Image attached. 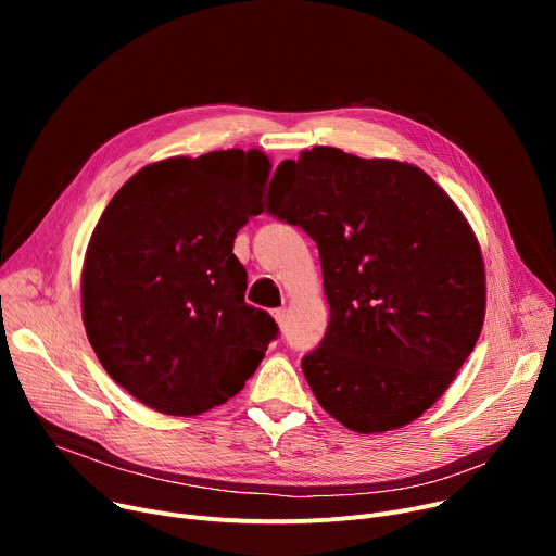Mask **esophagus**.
Instances as JSON below:
<instances>
[{
	"instance_id": "esophagus-1",
	"label": "esophagus",
	"mask_w": 556,
	"mask_h": 556,
	"mask_svg": "<svg viewBox=\"0 0 556 556\" xmlns=\"http://www.w3.org/2000/svg\"><path fill=\"white\" fill-rule=\"evenodd\" d=\"M273 315H275V319H277L279 329H286V308H277V311H273Z\"/></svg>"
}]
</instances>
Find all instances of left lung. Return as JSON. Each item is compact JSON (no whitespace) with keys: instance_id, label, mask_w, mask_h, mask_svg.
Segmentation results:
<instances>
[{"instance_id":"left-lung-1","label":"left lung","mask_w":556,"mask_h":556,"mask_svg":"<svg viewBox=\"0 0 556 556\" xmlns=\"http://www.w3.org/2000/svg\"><path fill=\"white\" fill-rule=\"evenodd\" d=\"M268 212L317 243L327 333L302 358L325 410L363 434L401 428L453 383L484 323L478 239L444 189L396 160L315 146L273 178Z\"/></svg>"}]
</instances>
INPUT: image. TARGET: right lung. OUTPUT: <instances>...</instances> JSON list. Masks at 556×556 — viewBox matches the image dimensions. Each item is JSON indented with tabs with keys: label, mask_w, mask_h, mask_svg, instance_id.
Here are the masks:
<instances>
[{
	"label": "right lung",
	"mask_w": 556,
	"mask_h": 556,
	"mask_svg": "<svg viewBox=\"0 0 556 556\" xmlns=\"http://www.w3.org/2000/svg\"><path fill=\"white\" fill-rule=\"evenodd\" d=\"M270 160L214 151L143 166L114 193L85 252L83 325L103 369L173 417L239 394L277 338L245 304L233 239L263 212Z\"/></svg>",
	"instance_id": "add662e5"
}]
</instances>
